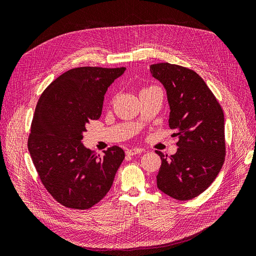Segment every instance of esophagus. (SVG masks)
<instances>
[{
	"label": "esophagus",
	"mask_w": 256,
	"mask_h": 256,
	"mask_svg": "<svg viewBox=\"0 0 256 256\" xmlns=\"http://www.w3.org/2000/svg\"><path fill=\"white\" fill-rule=\"evenodd\" d=\"M143 152L142 148H130L126 150V154L128 156H134V154H141Z\"/></svg>",
	"instance_id": "34e87169"
}]
</instances>
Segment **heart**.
I'll use <instances>...</instances> for the list:
<instances>
[{"label": "heart", "instance_id": "b5f03b06", "mask_svg": "<svg viewBox=\"0 0 256 256\" xmlns=\"http://www.w3.org/2000/svg\"><path fill=\"white\" fill-rule=\"evenodd\" d=\"M144 90H146V88H144Z\"/></svg>", "mask_w": 256, "mask_h": 256}]
</instances>
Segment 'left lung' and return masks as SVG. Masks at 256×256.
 Instances as JSON below:
<instances>
[{"instance_id": "left-lung-1", "label": "left lung", "mask_w": 256, "mask_h": 256, "mask_svg": "<svg viewBox=\"0 0 256 256\" xmlns=\"http://www.w3.org/2000/svg\"><path fill=\"white\" fill-rule=\"evenodd\" d=\"M150 70L166 90L168 126L178 136L176 154L168 157L156 150L162 161L157 187L175 200L194 198L212 184L226 159L223 110L191 69L159 63Z\"/></svg>"}]
</instances>
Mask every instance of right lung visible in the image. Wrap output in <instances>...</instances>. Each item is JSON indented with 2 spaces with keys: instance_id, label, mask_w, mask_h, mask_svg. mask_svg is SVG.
I'll return each mask as SVG.
<instances>
[{
  "instance_id": "right-lung-1",
  "label": "right lung",
  "mask_w": 256,
  "mask_h": 256,
  "mask_svg": "<svg viewBox=\"0 0 256 256\" xmlns=\"http://www.w3.org/2000/svg\"><path fill=\"white\" fill-rule=\"evenodd\" d=\"M125 70L72 68L38 99L28 148L44 188L65 207L83 210L100 202L125 158L118 146L99 156L81 142L88 124L102 115L108 88Z\"/></svg>"
}]
</instances>
